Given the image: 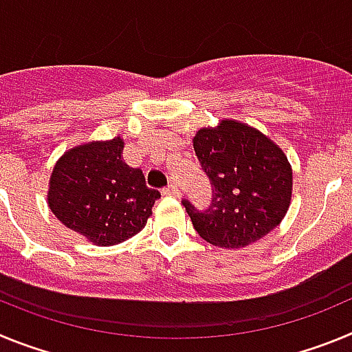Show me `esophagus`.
Masks as SVG:
<instances>
[{
    "label": "esophagus",
    "mask_w": 352,
    "mask_h": 352,
    "mask_svg": "<svg viewBox=\"0 0 352 352\" xmlns=\"http://www.w3.org/2000/svg\"><path fill=\"white\" fill-rule=\"evenodd\" d=\"M162 194H164V195H174V197H176V195H179V190H178V186L169 185V186H166L164 190H162Z\"/></svg>",
    "instance_id": "obj_1"
}]
</instances>
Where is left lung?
<instances>
[{
    "mask_svg": "<svg viewBox=\"0 0 352 352\" xmlns=\"http://www.w3.org/2000/svg\"><path fill=\"white\" fill-rule=\"evenodd\" d=\"M192 142L214 195L206 211L183 204L204 241L234 250L256 243L284 220L292 167L280 146L236 120L199 129Z\"/></svg>",
    "mask_w": 352,
    "mask_h": 352,
    "instance_id": "1",
    "label": "left lung"
}]
</instances>
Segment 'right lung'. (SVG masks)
Returning <instances> with one entry per match:
<instances>
[{"label": "right lung", "mask_w": 352, "mask_h": 352, "mask_svg": "<svg viewBox=\"0 0 352 352\" xmlns=\"http://www.w3.org/2000/svg\"><path fill=\"white\" fill-rule=\"evenodd\" d=\"M125 141H89L67 149L49 178L47 204L56 219L96 247L126 241L144 229L160 192L141 169L123 162Z\"/></svg>", "instance_id": "add662e5"}]
</instances>
